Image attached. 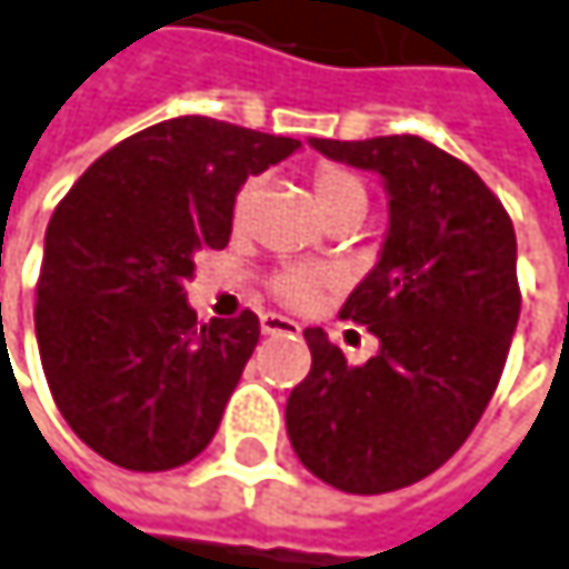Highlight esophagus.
Masks as SVG:
<instances>
[{
  "label": "esophagus",
  "instance_id": "esophagus-1",
  "mask_svg": "<svg viewBox=\"0 0 569 569\" xmlns=\"http://www.w3.org/2000/svg\"><path fill=\"white\" fill-rule=\"evenodd\" d=\"M260 329H263V336H299V322L286 319L280 312H263Z\"/></svg>",
  "mask_w": 569,
  "mask_h": 569
}]
</instances>
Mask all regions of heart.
Returning <instances> with one entry per match:
<instances>
[{
  "instance_id": "heart-1",
  "label": "heart",
  "mask_w": 569,
  "mask_h": 569,
  "mask_svg": "<svg viewBox=\"0 0 569 569\" xmlns=\"http://www.w3.org/2000/svg\"><path fill=\"white\" fill-rule=\"evenodd\" d=\"M257 193H260V183H257V180H247V183L237 190V200H233V223H237V227L247 223ZM312 193H316V203H319V210L326 213V220L336 217V213H346V210H362V213H366V207H369V190H366V183H362L352 171L329 168V164L312 173ZM319 286H322V273L306 270V267H289V270H280V273L273 277V292H277L283 302H289V306H306V302H312L316 292H319Z\"/></svg>"
}]
</instances>
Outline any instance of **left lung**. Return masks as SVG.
Instances as JSON below:
<instances>
[{
	"label": "left lung",
	"mask_w": 569,
	"mask_h": 569,
	"mask_svg": "<svg viewBox=\"0 0 569 569\" xmlns=\"http://www.w3.org/2000/svg\"><path fill=\"white\" fill-rule=\"evenodd\" d=\"M309 144L382 173L389 237L339 312L379 352L349 366L322 329H306L312 369L289 392L286 431L319 481L386 495L438 471L495 396L520 316L517 237L491 187L425 138Z\"/></svg>",
	"instance_id": "obj_1"
}]
</instances>
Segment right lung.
Returning a JSON list of instances; mask_svg holds the SVG:
<instances>
[{"mask_svg": "<svg viewBox=\"0 0 569 569\" xmlns=\"http://www.w3.org/2000/svg\"><path fill=\"white\" fill-rule=\"evenodd\" d=\"M299 148L187 114L101 154L61 197L39 273L36 336L58 411L104 461L171 471L223 418L260 319L197 322L183 283L200 250H223L250 173Z\"/></svg>", "mask_w": 569, "mask_h": 569, "instance_id": "right-lung-1", "label": "right lung"}]
</instances>
